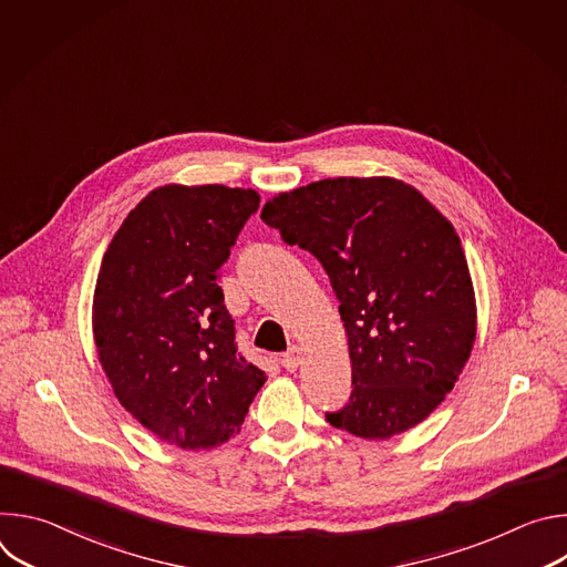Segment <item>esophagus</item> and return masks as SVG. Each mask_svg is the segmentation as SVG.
Masks as SVG:
<instances>
[{
  "mask_svg": "<svg viewBox=\"0 0 567 567\" xmlns=\"http://www.w3.org/2000/svg\"><path fill=\"white\" fill-rule=\"evenodd\" d=\"M300 361H302V357H300V348H296V346H293V348H289V352H285V354H282V359H280L282 368H285V370H289V372L298 370Z\"/></svg>",
  "mask_w": 567,
  "mask_h": 567,
  "instance_id": "esophagus-1",
  "label": "esophagus"
}]
</instances>
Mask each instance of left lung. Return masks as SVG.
<instances>
[{"label":"left lung","instance_id":"obj_1","mask_svg":"<svg viewBox=\"0 0 567 567\" xmlns=\"http://www.w3.org/2000/svg\"><path fill=\"white\" fill-rule=\"evenodd\" d=\"M260 217L322 265L341 302L352 394L328 422L363 440L424 422L475 341V293L453 224L390 177L313 182L269 199Z\"/></svg>","mask_w":567,"mask_h":567}]
</instances>
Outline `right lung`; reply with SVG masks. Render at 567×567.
I'll use <instances>...</instances> for the list:
<instances>
[{
    "instance_id": "right-lung-1",
    "label": "right lung",
    "mask_w": 567,
    "mask_h": 567,
    "mask_svg": "<svg viewBox=\"0 0 567 567\" xmlns=\"http://www.w3.org/2000/svg\"><path fill=\"white\" fill-rule=\"evenodd\" d=\"M245 188L161 186L103 256L92 326L121 406L158 440L213 449L235 435L265 372L237 352L217 271L258 210Z\"/></svg>"
}]
</instances>
